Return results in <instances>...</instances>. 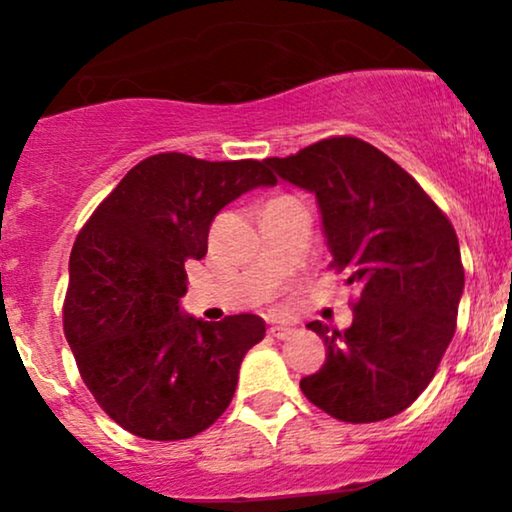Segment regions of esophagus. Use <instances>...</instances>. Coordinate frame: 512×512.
<instances>
[{"label": "esophagus", "mask_w": 512, "mask_h": 512, "mask_svg": "<svg viewBox=\"0 0 512 512\" xmlns=\"http://www.w3.org/2000/svg\"><path fill=\"white\" fill-rule=\"evenodd\" d=\"M293 333H296V328H289V326H272L270 328V335H272V338H277V340L291 338Z\"/></svg>", "instance_id": "34e87169"}]
</instances>
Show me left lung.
Returning a JSON list of instances; mask_svg holds the SVG:
<instances>
[{
	"mask_svg": "<svg viewBox=\"0 0 512 512\" xmlns=\"http://www.w3.org/2000/svg\"><path fill=\"white\" fill-rule=\"evenodd\" d=\"M317 195L331 268L359 289L345 331L312 321L326 361L300 380L307 401L349 424L389 419L429 387L457 328L464 265L452 223L373 144L328 137L265 160Z\"/></svg>",
	"mask_w": 512,
	"mask_h": 512,
	"instance_id": "obj_1",
	"label": "left lung"
}]
</instances>
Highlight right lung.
Segmentation results:
<instances>
[{"mask_svg": "<svg viewBox=\"0 0 512 512\" xmlns=\"http://www.w3.org/2000/svg\"><path fill=\"white\" fill-rule=\"evenodd\" d=\"M275 184L265 160L158 153L132 167L81 228L65 338L97 405L132 436L193 438L233 401L265 321L233 314L212 324L181 312L184 263L207 254L209 226L228 202Z\"/></svg>", "mask_w": 512, "mask_h": 512, "instance_id": "1", "label": "right lung"}]
</instances>
